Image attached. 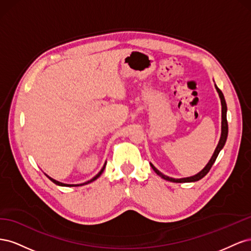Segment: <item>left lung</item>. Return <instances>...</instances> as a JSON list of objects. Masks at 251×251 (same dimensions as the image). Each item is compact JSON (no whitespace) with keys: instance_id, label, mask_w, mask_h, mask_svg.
Listing matches in <instances>:
<instances>
[{"instance_id":"left-lung-1","label":"left lung","mask_w":251,"mask_h":251,"mask_svg":"<svg viewBox=\"0 0 251 251\" xmlns=\"http://www.w3.org/2000/svg\"><path fill=\"white\" fill-rule=\"evenodd\" d=\"M216 89L218 91L219 93V96L220 98H221V103H222V134H221V138H220V141L218 143V146L215 150V153L214 155H212L211 159L209 160V162L207 163V165L205 166V168L197 175H195V176L193 177H187V178H182V179H174V178H171V177H168L165 176V175H163L162 173L159 172L155 166L151 163V169H153L155 171V173L157 175H159L161 178L168 180V181H171V182H176V183H183V182H195V181H198L200 179H202L204 176H206L207 173L210 171L212 164L215 163L216 159L220 153V151H221L224 147V144L226 142V139H227V134H228V124H227V118H226V111H227V107H226V101H225V98H224V95L222 93V91L220 90L217 86H216Z\"/></svg>"}]
</instances>
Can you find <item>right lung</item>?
I'll return each instance as SVG.
<instances>
[{
  "instance_id": "add662e5",
  "label": "right lung",
  "mask_w": 251,
  "mask_h": 251,
  "mask_svg": "<svg viewBox=\"0 0 251 251\" xmlns=\"http://www.w3.org/2000/svg\"><path fill=\"white\" fill-rule=\"evenodd\" d=\"M104 168H105V163H104V165H103V168L101 169V171L100 172V173H98L97 175H96V176L93 178V179H91L90 181H88V182H86V183H82V184H65V183H62V182H58V181H56V180H54V179H52L51 177H49V176H47V175H46V176L53 182V183H55V184H57V185H60V186H79V185H83V184H88V183H90V182H92V181H94V180H96L98 177H100V175L102 174V172H103V170H104Z\"/></svg>"
}]
</instances>
